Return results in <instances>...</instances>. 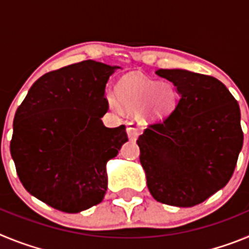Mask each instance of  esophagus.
<instances>
[{"instance_id": "34e87169", "label": "esophagus", "mask_w": 249, "mask_h": 249, "mask_svg": "<svg viewBox=\"0 0 249 249\" xmlns=\"http://www.w3.org/2000/svg\"><path fill=\"white\" fill-rule=\"evenodd\" d=\"M142 127L140 126V123L137 121H131L127 123V135H128L129 141H136L140 136Z\"/></svg>"}]
</instances>
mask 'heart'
Returning <instances> with one entry per match:
<instances>
[{
	"label": "heart",
	"mask_w": 249,
	"mask_h": 249,
	"mask_svg": "<svg viewBox=\"0 0 249 249\" xmlns=\"http://www.w3.org/2000/svg\"><path fill=\"white\" fill-rule=\"evenodd\" d=\"M116 98L122 108L138 111L148 120H163L177 105V89L171 82H157L142 74L131 73L118 81L114 89ZM109 106L117 109L116 101L109 100Z\"/></svg>",
	"instance_id": "b5f03b06"
}]
</instances>
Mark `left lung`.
I'll use <instances>...</instances> for the list:
<instances>
[{
  "label": "left lung",
  "mask_w": 249,
  "mask_h": 249,
  "mask_svg": "<svg viewBox=\"0 0 249 249\" xmlns=\"http://www.w3.org/2000/svg\"><path fill=\"white\" fill-rule=\"evenodd\" d=\"M179 96L163 121L138 137L140 160L156 201L192 207L222 190L243 146L241 109L212 76L187 70H157Z\"/></svg>",
  "instance_id": "left-lung-1"
}]
</instances>
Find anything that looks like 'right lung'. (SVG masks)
I'll use <instances>...</instances> for the list:
<instances>
[{
	"instance_id": "1",
	"label": "right lung",
	"mask_w": 249,
	"mask_h": 249,
	"mask_svg": "<svg viewBox=\"0 0 249 249\" xmlns=\"http://www.w3.org/2000/svg\"><path fill=\"white\" fill-rule=\"evenodd\" d=\"M118 68L87 59L48 72L17 108L10 144L17 175L56 210L78 213L105 197L106 164L128 141L123 124L108 128L101 120L106 85Z\"/></svg>"
}]
</instances>
